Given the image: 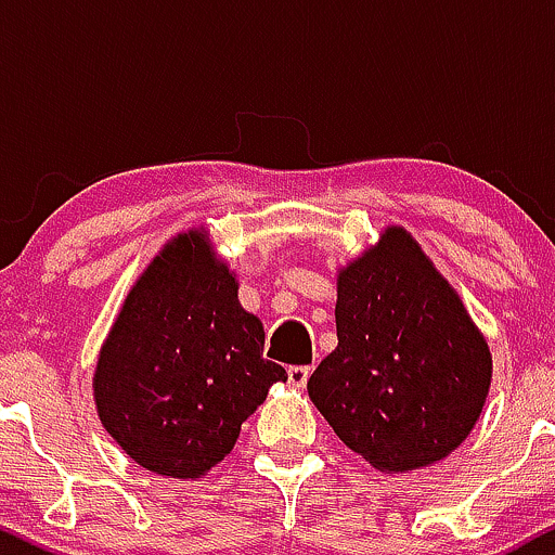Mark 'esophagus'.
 Instances as JSON below:
<instances>
[{
    "label": "esophagus",
    "instance_id": "esophagus-1",
    "mask_svg": "<svg viewBox=\"0 0 555 555\" xmlns=\"http://www.w3.org/2000/svg\"><path fill=\"white\" fill-rule=\"evenodd\" d=\"M286 378H289V384L295 388H305L310 378V367L308 365H292L289 371H286Z\"/></svg>",
    "mask_w": 555,
    "mask_h": 555
}]
</instances>
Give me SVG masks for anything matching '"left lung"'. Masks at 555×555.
<instances>
[{"label":"left lung","instance_id":"8db88e82","mask_svg":"<svg viewBox=\"0 0 555 555\" xmlns=\"http://www.w3.org/2000/svg\"><path fill=\"white\" fill-rule=\"evenodd\" d=\"M336 344L310 401L354 454L386 475L460 449L486 406L493 358L449 279L404 227L336 271Z\"/></svg>","mask_w":555,"mask_h":555}]
</instances>
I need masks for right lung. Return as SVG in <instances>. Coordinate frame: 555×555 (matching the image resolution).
<instances>
[{
	"label": "right lung",
	"mask_w": 555,
	"mask_h": 555,
	"mask_svg": "<svg viewBox=\"0 0 555 555\" xmlns=\"http://www.w3.org/2000/svg\"><path fill=\"white\" fill-rule=\"evenodd\" d=\"M208 229L171 237L127 292L93 371L101 425L156 475L195 480L237 443L286 371Z\"/></svg>",
	"instance_id": "obj_1"
}]
</instances>
